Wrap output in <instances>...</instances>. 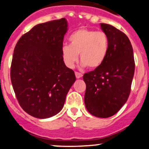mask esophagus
<instances>
[{"label": "esophagus", "instance_id": "obj_1", "mask_svg": "<svg viewBox=\"0 0 149 149\" xmlns=\"http://www.w3.org/2000/svg\"><path fill=\"white\" fill-rule=\"evenodd\" d=\"M75 74H76V77L77 78V79H80V78H81L82 76H83V75L81 73H79V72H76Z\"/></svg>", "mask_w": 149, "mask_h": 149}]
</instances>
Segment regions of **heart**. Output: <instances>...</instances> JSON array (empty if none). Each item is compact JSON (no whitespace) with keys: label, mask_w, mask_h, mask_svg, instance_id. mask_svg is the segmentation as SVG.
<instances>
[{"label":"heart","mask_w":149,"mask_h":149,"mask_svg":"<svg viewBox=\"0 0 149 149\" xmlns=\"http://www.w3.org/2000/svg\"><path fill=\"white\" fill-rule=\"evenodd\" d=\"M70 45L62 47L61 54L66 66L73 68L79 60L82 67L97 68L102 65L109 50V39L104 31L82 28L69 37Z\"/></svg>","instance_id":"b5f03b06"}]
</instances>
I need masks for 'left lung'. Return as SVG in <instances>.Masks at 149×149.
Here are the masks:
<instances>
[{"label": "left lung", "mask_w": 149, "mask_h": 149, "mask_svg": "<svg viewBox=\"0 0 149 149\" xmlns=\"http://www.w3.org/2000/svg\"><path fill=\"white\" fill-rule=\"evenodd\" d=\"M109 39V50L102 65L85 73L84 103L97 118L116 114L128 99L135 72L133 50L128 37L107 24H100Z\"/></svg>", "instance_id": "left-lung-1"}]
</instances>
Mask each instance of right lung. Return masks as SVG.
Listing matches in <instances>:
<instances>
[{"label":"right lung","mask_w":149,"mask_h":149,"mask_svg":"<svg viewBox=\"0 0 149 149\" xmlns=\"http://www.w3.org/2000/svg\"><path fill=\"white\" fill-rule=\"evenodd\" d=\"M65 18L39 24L22 36L14 48L10 80L16 97L29 115L45 119L63 109L76 81L62 58Z\"/></svg>","instance_id":"right-lung-1"}]
</instances>
